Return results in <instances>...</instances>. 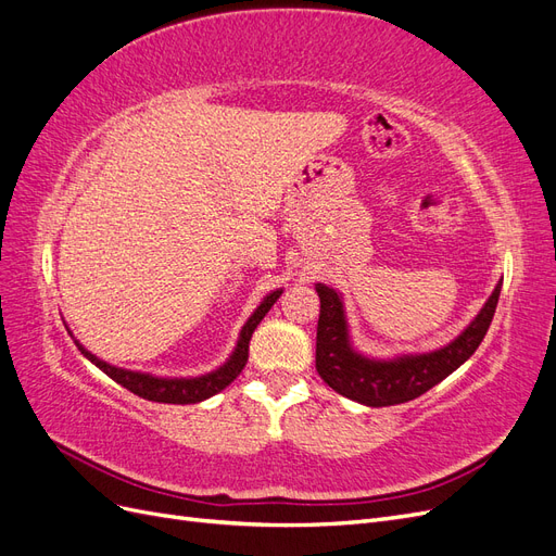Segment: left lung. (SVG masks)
I'll use <instances>...</instances> for the list:
<instances>
[{
    "label": "left lung",
    "mask_w": 556,
    "mask_h": 556,
    "mask_svg": "<svg viewBox=\"0 0 556 556\" xmlns=\"http://www.w3.org/2000/svg\"><path fill=\"white\" fill-rule=\"evenodd\" d=\"M503 278L496 282L492 296L484 301L470 325L447 345L431 352H408L390 359L368 357L352 345L343 296L339 290L315 282L319 296L315 368L333 392L364 406H396L429 392L452 371L473 355L482 343L498 304Z\"/></svg>",
    "instance_id": "1"
}]
</instances>
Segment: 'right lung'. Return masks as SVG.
Returning <instances> with one entry per match:
<instances>
[{"label":"right lung","mask_w":556,"mask_h":556,"mask_svg":"<svg viewBox=\"0 0 556 556\" xmlns=\"http://www.w3.org/2000/svg\"><path fill=\"white\" fill-rule=\"evenodd\" d=\"M282 290H274L268 292L262 301L260 306L252 311V315L248 317V323L241 327L239 333V341L237 348L229 355V359L217 366L215 371L204 374V376H194V378H162V376H153V374H141V371H129V368H121V366H113L104 359H99L97 355H92L90 350L83 348L78 341H74L80 350L83 357H88L97 368H102V371L115 380L117 384H123L125 390L134 392L141 399L148 401H155V403H199V401H206L213 394L223 392L229 382L237 380V376L243 371V366L248 362V345L252 339V331L257 329V325L264 319V315L271 311V306L280 299Z\"/></svg>","instance_id":"1"}]
</instances>
